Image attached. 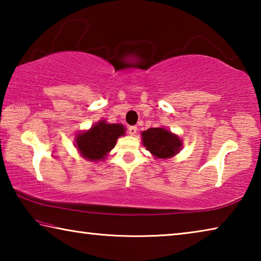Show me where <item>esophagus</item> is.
I'll return each mask as SVG.
<instances>
[{
    "instance_id": "esophagus-1",
    "label": "esophagus",
    "mask_w": 261,
    "mask_h": 261,
    "mask_svg": "<svg viewBox=\"0 0 261 261\" xmlns=\"http://www.w3.org/2000/svg\"><path fill=\"white\" fill-rule=\"evenodd\" d=\"M137 131H138V127H137L136 125H132L129 127V134L131 136H135L137 134Z\"/></svg>"
}]
</instances>
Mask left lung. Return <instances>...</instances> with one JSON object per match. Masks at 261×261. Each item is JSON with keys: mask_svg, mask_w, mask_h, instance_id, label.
Instances as JSON below:
<instances>
[{"mask_svg": "<svg viewBox=\"0 0 261 261\" xmlns=\"http://www.w3.org/2000/svg\"><path fill=\"white\" fill-rule=\"evenodd\" d=\"M143 145L155 159H169L177 154L182 147L178 136L165 127H151L141 132Z\"/></svg>", "mask_w": 261, "mask_h": 261, "instance_id": "8db88e82", "label": "left lung"}]
</instances>
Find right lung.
I'll list each match as a JSON object with an SVG mask.
<instances>
[{
  "mask_svg": "<svg viewBox=\"0 0 261 261\" xmlns=\"http://www.w3.org/2000/svg\"><path fill=\"white\" fill-rule=\"evenodd\" d=\"M124 134L125 127L122 124H108L106 121H99L90 130L78 134L74 145L87 160H103L115 147L118 137Z\"/></svg>",
  "mask_w": 261,
  "mask_h": 261,
  "instance_id": "1",
  "label": "right lung"
}]
</instances>
